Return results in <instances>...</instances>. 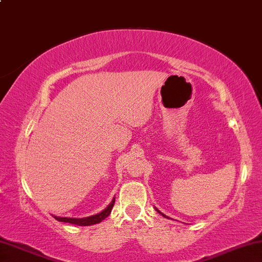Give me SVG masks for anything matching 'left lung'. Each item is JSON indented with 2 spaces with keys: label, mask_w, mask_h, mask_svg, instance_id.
<instances>
[{
  "label": "left lung",
  "mask_w": 262,
  "mask_h": 262,
  "mask_svg": "<svg viewBox=\"0 0 262 262\" xmlns=\"http://www.w3.org/2000/svg\"><path fill=\"white\" fill-rule=\"evenodd\" d=\"M156 210H157V209H156ZM157 211H158V210H157ZM158 212H159V214H161V215H163V216H164V217H166V216H165V215H164V214H162V212H161V211H158Z\"/></svg>",
  "instance_id": "1"
}]
</instances>
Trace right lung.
<instances>
[{
    "label": "right lung",
    "instance_id": "add662e5",
    "mask_svg": "<svg viewBox=\"0 0 262 262\" xmlns=\"http://www.w3.org/2000/svg\"><path fill=\"white\" fill-rule=\"evenodd\" d=\"M115 200L113 199L112 202L110 203L108 207L104 209L101 212L94 216H89L85 217V219H68V217H56L54 216V219L57 220L59 222H66V223H70V224H76V225H81V227H86V225H92V224H97L101 222L103 220H105L111 214V210L114 206Z\"/></svg>",
    "mask_w": 262,
    "mask_h": 262
}]
</instances>
